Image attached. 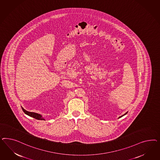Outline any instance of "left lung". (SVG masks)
<instances>
[{
	"label": "left lung",
	"instance_id": "obj_1",
	"mask_svg": "<svg viewBox=\"0 0 160 160\" xmlns=\"http://www.w3.org/2000/svg\"><path fill=\"white\" fill-rule=\"evenodd\" d=\"M127 112H126V113H125V114H124V115H122V116H121L119 117V118H120V117H122L124 116H125L126 114H127Z\"/></svg>",
	"mask_w": 160,
	"mask_h": 160
}]
</instances>
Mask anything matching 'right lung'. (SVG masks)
Segmentation results:
<instances>
[{
    "label": "right lung",
    "mask_w": 160,
    "mask_h": 160,
    "mask_svg": "<svg viewBox=\"0 0 160 160\" xmlns=\"http://www.w3.org/2000/svg\"><path fill=\"white\" fill-rule=\"evenodd\" d=\"M22 109L23 110V111L24 113L26 114H27L28 116H29L33 117L34 118H36L37 120H45V119L40 114L36 113V112H28V111H26V110H24L22 107Z\"/></svg>",
    "instance_id": "obj_1"
}]
</instances>
